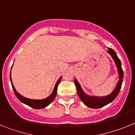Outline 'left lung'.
Returning <instances> with one entry per match:
<instances>
[{
	"instance_id": "left-lung-1",
	"label": "left lung",
	"mask_w": 135,
	"mask_h": 135,
	"mask_svg": "<svg viewBox=\"0 0 135 135\" xmlns=\"http://www.w3.org/2000/svg\"><path fill=\"white\" fill-rule=\"evenodd\" d=\"M107 52L112 57V59H114L115 66L117 68V70H118L119 77L118 82H117L115 89H114V90L109 95L103 97L90 96V95H87V94L84 93V90H82V87L80 85L78 80L76 78L74 79V84L76 85V90H77L78 96L80 98V99L82 100L83 103L85 105H86L87 107H89V108H93V109H98V108H103L106 105L109 104V103H110L111 102H112L116 98V97L118 96L119 92L120 90V89H121L122 84V82H123L124 78V73L123 70L122 69L121 62H120V60L119 59L118 56H117L115 52L112 49L108 48V51Z\"/></svg>"
}]
</instances>
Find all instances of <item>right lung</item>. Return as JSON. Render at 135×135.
Returning a JSON list of instances; mask_svg holds the SVG:
<instances>
[{
  "label": "right lung",
  "mask_w": 135,
  "mask_h": 135,
  "mask_svg": "<svg viewBox=\"0 0 135 135\" xmlns=\"http://www.w3.org/2000/svg\"><path fill=\"white\" fill-rule=\"evenodd\" d=\"M62 76H61L60 78H59V80H57V82H56L55 85L54 86V89H53L52 93L46 98L43 99H31L26 98L25 97L22 96V95H20V93H17V91L16 90V89H15V86L13 84V82H12L11 76V73H10V80L11 82L12 88H13V90L14 93L15 94V96L17 97L19 100H20L21 102H22L24 104L30 106L31 108H34V109H43V108H46V106H48L50 103L52 102V101L54 100V99L55 98L56 95H57V86L59 85V84L60 83L61 80Z\"/></svg>",
  "instance_id": "add662e5"
}]
</instances>
